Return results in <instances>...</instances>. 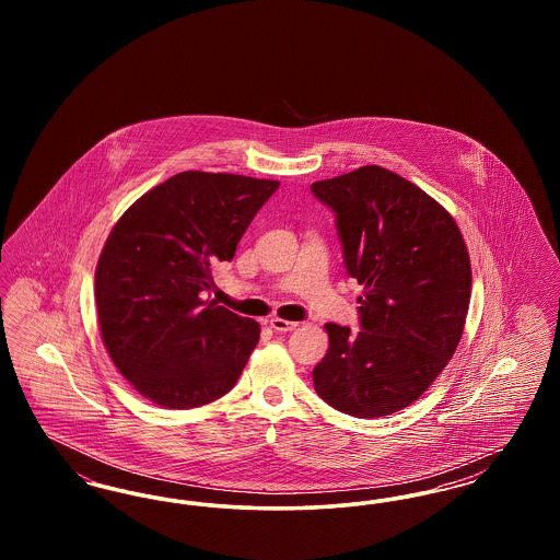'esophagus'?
Returning <instances> with one entry per match:
<instances>
[{
	"mask_svg": "<svg viewBox=\"0 0 560 560\" xmlns=\"http://www.w3.org/2000/svg\"><path fill=\"white\" fill-rule=\"evenodd\" d=\"M268 325L275 329V331H293L298 327V323L288 319H279V317H272L268 320Z\"/></svg>",
	"mask_w": 560,
	"mask_h": 560,
	"instance_id": "obj_1",
	"label": "esophagus"
}]
</instances>
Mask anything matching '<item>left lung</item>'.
<instances>
[{
    "label": "left lung",
    "mask_w": 560,
    "mask_h": 560,
    "mask_svg": "<svg viewBox=\"0 0 560 560\" xmlns=\"http://www.w3.org/2000/svg\"><path fill=\"white\" fill-rule=\"evenodd\" d=\"M336 212L345 265L359 285L361 331L327 323L315 390L354 418H382L427 393L459 345L472 270L452 213L380 165L313 183Z\"/></svg>",
    "instance_id": "1"
}]
</instances>
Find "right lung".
I'll list each match as a JSON object with an SVG mask.
<instances>
[{
	"label": "right lung",
	"mask_w": 560,
	"mask_h": 560,
	"mask_svg": "<svg viewBox=\"0 0 560 560\" xmlns=\"http://www.w3.org/2000/svg\"><path fill=\"white\" fill-rule=\"evenodd\" d=\"M277 180L180 172L124 212L101 252L94 298L110 361L167 409L224 397L260 340V325L203 300L212 267L233 260Z\"/></svg>",
	"instance_id": "add662e5"
}]
</instances>
